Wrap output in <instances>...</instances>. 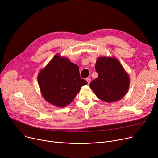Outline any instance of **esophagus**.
Segmentation results:
<instances>
[{
	"label": "esophagus",
	"instance_id": "34e87169",
	"mask_svg": "<svg viewBox=\"0 0 158 158\" xmlns=\"http://www.w3.org/2000/svg\"><path fill=\"white\" fill-rule=\"evenodd\" d=\"M86 81H87V83H88V84H89L90 82V78H87L86 79Z\"/></svg>",
	"mask_w": 158,
	"mask_h": 158
}]
</instances>
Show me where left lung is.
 I'll list each match as a JSON object with an SVG mask.
<instances>
[{"label": "left lung", "mask_w": 158, "mask_h": 158, "mask_svg": "<svg viewBox=\"0 0 158 158\" xmlns=\"http://www.w3.org/2000/svg\"><path fill=\"white\" fill-rule=\"evenodd\" d=\"M95 69L98 77L89 85L96 96L107 103L122 99L129 89L130 78L119 60L114 57H99Z\"/></svg>", "instance_id": "1"}]
</instances>
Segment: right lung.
<instances>
[{
    "instance_id": "obj_1",
    "label": "right lung",
    "mask_w": 158,
    "mask_h": 158,
    "mask_svg": "<svg viewBox=\"0 0 158 158\" xmlns=\"http://www.w3.org/2000/svg\"><path fill=\"white\" fill-rule=\"evenodd\" d=\"M38 81L43 98L63 108L70 104L86 80L80 77L79 68L68 58L56 54L39 72Z\"/></svg>"
}]
</instances>
